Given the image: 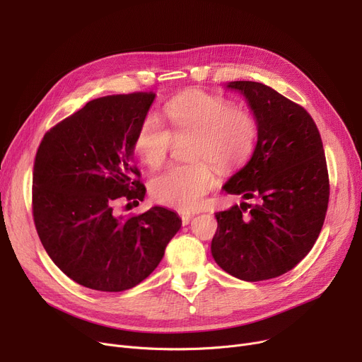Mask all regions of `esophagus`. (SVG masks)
Segmentation results:
<instances>
[{"mask_svg": "<svg viewBox=\"0 0 362 362\" xmlns=\"http://www.w3.org/2000/svg\"><path fill=\"white\" fill-rule=\"evenodd\" d=\"M192 214H187V213H180V218H182V224L183 226H187L189 223H191V220H192Z\"/></svg>", "mask_w": 362, "mask_h": 362, "instance_id": "34e87169", "label": "esophagus"}]
</instances>
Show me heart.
Masks as SVG:
<instances>
[{
    "mask_svg": "<svg viewBox=\"0 0 362 362\" xmlns=\"http://www.w3.org/2000/svg\"><path fill=\"white\" fill-rule=\"evenodd\" d=\"M164 112L171 129H165L154 114L141 122L133 152L146 165L157 168L168 157L173 139L192 138L187 165H171L152 177L149 189L156 201L180 211L202 205L217 179L211 161L223 173L242 168L254 156L259 122L254 112L238 108L221 95L187 90L167 103Z\"/></svg>",
    "mask_w": 362,
    "mask_h": 362,
    "instance_id": "heart-1",
    "label": "heart"
}]
</instances>
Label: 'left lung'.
Instances as JSON below:
<instances>
[{
    "mask_svg": "<svg viewBox=\"0 0 362 362\" xmlns=\"http://www.w3.org/2000/svg\"><path fill=\"white\" fill-rule=\"evenodd\" d=\"M227 88L248 101L259 138L248 164L223 186L245 201L216 213L211 254L240 280H269L296 267L321 232L330 195L326 156L305 108L258 82Z\"/></svg>",
    "mask_w": 362,
    "mask_h": 362,
    "instance_id": "8db88e82",
    "label": "left lung"
}]
</instances>
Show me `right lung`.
Here are the masks:
<instances>
[{
    "label": "right lung",
    "instance_id": "add662e5",
    "mask_svg": "<svg viewBox=\"0 0 362 362\" xmlns=\"http://www.w3.org/2000/svg\"><path fill=\"white\" fill-rule=\"evenodd\" d=\"M156 98L133 92L89 101L51 127L36 151L32 213L54 264L85 288L122 292L146 279L182 220L163 206L117 216L120 199L145 197L132 164L133 138ZM129 205V204H127Z\"/></svg>",
    "mask_w": 362,
    "mask_h": 362
}]
</instances>
